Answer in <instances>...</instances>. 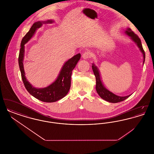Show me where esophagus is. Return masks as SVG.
Here are the masks:
<instances>
[{
  "label": "esophagus",
  "mask_w": 154,
  "mask_h": 154,
  "mask_svg": "<svg viewBox=\"0 0 154 154\" xmlns=\"http://www.w3.org/2000/svg\"><path fill=\"white\" fill-rule=\"evenodd\" d=\"M91 56H92V52L89 51L84 52L82 55V57L84 59L89 58L91 57Z\"/></svg>",
  "instance_id": "34e87169"
}]
</instances>
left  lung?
<instances>
[{
  "label": "left lung",
  "instance_id": "8db88e82",
  "mask_svg": "<svg viewBox=\"0 0 154 154\" xmlns=\"http://www.w3.org/2000/svg\"><path fill=\"white\" fill-rule=\"evenodd\" d=\"M125 33L131 37L132 40H133L139 47L140 51L142 52V53L143 54V57H144L143 63H144L146 55H145V52L143 50L141 42V40H140L139 37L132 31L131 28H128L125 31ZM92 68L94 73L95 75L96 81V91H97V94H99V95L100 96V97L101 98H102L103 99L110 103L120 102L124 101L126 99H127L128 97H129L131 95H129L126 96H119L116 95L114 94L113 93L111 92L106 88H104V86L103 85L102 81L100 80V77L99 70H98L97 68L95 66L94 64H92Z\"/></svg>",
  "mask_w": 154,
  "mask_h": 154
}]
</instances>
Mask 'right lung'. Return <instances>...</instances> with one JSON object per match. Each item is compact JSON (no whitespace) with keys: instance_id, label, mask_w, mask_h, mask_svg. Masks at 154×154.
<instances>
[{"instance_id":"1","label":"right lung","mask_w":154,"mask_h":154,"mask_svg":"<svg viewBox=\"0 0 154 154\" xmlns=\"http://www.w3.org/2000/svg\"><path fill=\"white\" fill-rule=\"evenodd\" d=\"M51 20L45 22H35L33 24L28 32L23 37L21 43V48L18 57V63L21 73L22 81L24 86L31 95L44 102H55L62 99L68 93L71 86V75L72 70L81 58L80 54L74 55L69 59L62 67L57 79L49 86L44 88L33 87L27 81L23 66L24 57V44H26L34 35L36 30L40 28L44 23H51Z\"/></svg>"}]
</instances>
